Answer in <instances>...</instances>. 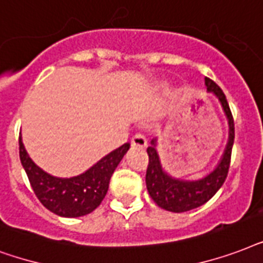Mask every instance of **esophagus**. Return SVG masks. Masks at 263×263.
<instances>
[{
	"label": "esophagus",
	"mask_w": 263,
	"mask_h": 263,
	"mask_svg": "<svg viewBox=\"0 0 263 263\" xmlns=\"http://www.w3.org/2000/svg\"><path fill=\"white\" fill-rule=\"evenodd\" d=\"M148 141H146L145 136L142 133H136L132 137V145L133 146H138V148H145Z\"/></svg>",
	"instance_id": "esophagus-1"
}]
</instances>
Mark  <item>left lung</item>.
I'll return each mask as SVG.
<instances>
[{"mask_svg":"<svg viewBox=\"0 0 263 263\" xmlns=\"http://www.w3.org/2000/svg\"><path fill=\"white\" fill-rule=\"evenodd\" d=\"M204 85L207 87V91L213 93L221 103L223 112L227 115L228 125H229V138H228L227 148L223 151L221 160L215 166L214 170L200 180L188 181L176 178L164 172V168L162 167L159 155L156 151V138H154L151 141V146L146 148V152L149 156V163H148L145 176L148 193L160 209L167 210L172 213H184V211H189L207 203L222 186L229 172L232 146L235 141L233 117H232L229 104L221 87L210 78H204Z\"/></svg>","mask_w":263,"mask_h":263,"instance_id":"8db88e82","label":"left lung"}]
</instances>
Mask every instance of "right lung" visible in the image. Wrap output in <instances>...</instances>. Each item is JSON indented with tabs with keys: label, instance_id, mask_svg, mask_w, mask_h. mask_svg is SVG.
<instances>
[{
	"label": "right lung",
	"instance_id": "add662e5",
	"mask_svg": "<svg viewBox=\"0 0 263 263\" xmlns=\"http://www.w3.org/2000/svg\"><path fill=\"white\" fill-rule=\"evenodd\" d=\"M126 142L93 164L82 174L70 178H60L44 172L28 156L19 136L20 162L36 197L42 204L56 215L66 218L82 217L96 210L108 191L111 176L129 151Z\"/></svg>",
	"mask_w": 263,
	"mask_h": 263
}]
</instances>
